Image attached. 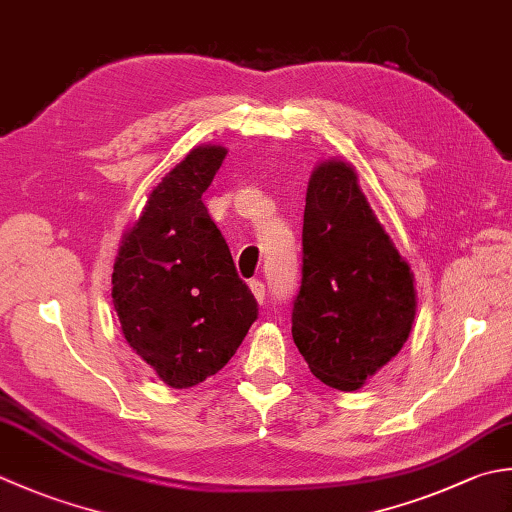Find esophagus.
<instances>
[{
	"instance_id": "obj_1",
	"label": "esophagus",
	"mask_w": 512,
	"mask_h": 512,
	"mask_svg": "<svg viewBox=\"0 0 512 512\" xmlns=\"http://www.w3.org/2000/svg\"><path fill=\"white\" fill-rule=\"evenodd\" d=\"M250 293L255 295L257 304L266 302V286H264V282H259V279H253V282H250Z\"/></svg>"
}]
</instances>
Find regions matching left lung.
<instances>
[{"label": "left lung", "instance_id": "obj_1", "mask_svg": "<svg viewBox=\"0 0 512 512\" xmlns=\"http://www.w3.org/2000/svg\"><path fill=\"white\" fill-rule=\"evenodd\" d=\"M293 339L317 379L357 390L393 359L415 322V279L342 159L310 175Z\"/></svg>", "mask_w": 512, "mask_h": 512}]
</instances>
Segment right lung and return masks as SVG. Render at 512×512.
I'll return each instance as SVG.
<instances>
[{"label":"right lung","instance_id":"1","mask_svg":"<svg viewBox=\"0 0 512 512\" xmlns=\"http://www.w3.org/2000/svg\"><path fill=\"white\" fill-rule=\"evenodd\" d=\"M228 150L197 146L155 186L113 266L128 346L164 384L190 388L222 370L257 319V302L202 202Z\"/></svg>","mask_w":512,"mask_h":512}]
</instances>
